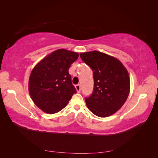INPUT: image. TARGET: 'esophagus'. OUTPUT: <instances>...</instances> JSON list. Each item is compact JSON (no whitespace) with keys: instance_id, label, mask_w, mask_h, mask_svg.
Returning a JSON list of instances; mask_svg holds the SVG:
<instances>
[{"instance_id":"1","label":"esophagus","mask_w":158,"mask_h":158,"mask_svg":"<svg viewBox=\"0 0 158 158\" xmlns=\"http://www.w3.org/2000/svg\"><path fill=\"white\" fill-rule=\"evenodd\" d=\"M75 88H76V91H77L78 93H80V84H77L75 85Z\"/></svg>"}]
</instances>
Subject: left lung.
Segmentation results:
<instances>
[{"label": "left lung", "mask_w": 158, "mask_h": 158, "mask_svg": "<svg viewBox=\"0 0 158 158\" xmlns=\"http://www.w3.org/2000/svg\"><path fill=\"white\" fill-rule=\"evenodd\" d=\"M80 56L94 73V92L85 98L87 107L99 117L112 115L122 107L130 92L127 69L114 56L98 51L81 52Z\"/></svg>", "instance_id": "8db88e82"}]
</instances>
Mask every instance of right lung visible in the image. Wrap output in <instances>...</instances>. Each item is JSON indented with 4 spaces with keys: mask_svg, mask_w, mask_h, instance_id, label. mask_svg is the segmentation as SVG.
<instances>
[{
    "mask_svg": "<svg viewBox=\"0 0 158 158\" xmlns=\"http://www.w3.org/2000/svg\"><path fill=\"white\" fill-rule=\"evenodd\" d=\"M78 52L60 49L44 57L33 69L28 89L35 106L46 113L64 108L76 92L69 69L78 59Z\"/></svg>",
    "mask_w": 158,
    "mask_h": 158,
    "instance_id": "right-lung-1",
    "label": "right lung"
}]
</instances>
